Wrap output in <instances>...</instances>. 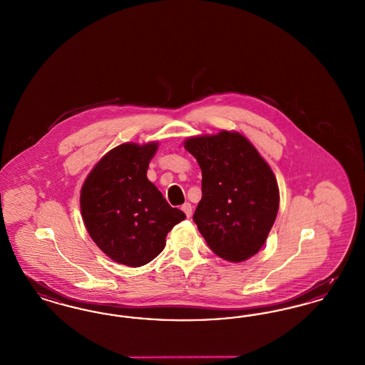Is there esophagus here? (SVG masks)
Wrapping results in <instances>:
<instances>
[{
	"instance_id": "1",
	"label": "esophagus",
	"mask_w": 365,
	"mask_h": 365,
	"mask_svg": "<svg viewBox=\"0 0 365 365\" xmlns=\"http://www.w3.org/2000/svg\"><path fill=\"white\" fill-rule=\"evenodd\" d=\"M182 210L185 212V215L187 216V217H191V215H192V206L189 202H185V204L182 205Z\"/></svg>"
}]
</instances>
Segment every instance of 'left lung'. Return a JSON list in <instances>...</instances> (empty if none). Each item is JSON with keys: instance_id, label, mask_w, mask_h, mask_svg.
I'll return each mask as SVG.
<instances>
[{"instance_id": "8db88e82", "label": "left lung", "mask_w": 365, "mask_h": 365, "mask_svg": "<svg viewBox=\"0 0 365 365\" xmlns=\"http://www.w3.org/2000/svg\"><path fill=\"white\" fill-rule=\"evenodd\" d=\"M185 148L201 167L202 198L192 216L220 258L242 262L262 248L279 205L277 180L237 131L190 137Z\"/></svg>"}]
</instances>
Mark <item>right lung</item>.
I'll list each match as a JSON object with an SVG mask.
<instances>
[{"mask_svg":"<svg viewBox=\"0 0 365 365\" xmlns=\"http://www.w3.org/2000/svg\"><path fill=\"white\" fill-rule=\"evenodd\" d=\"M158 143H126L106 153L87 176L80 207L88 234L113 261L138 267L165 247L186 215L170 206L146 178Z\"/></svg>","mask_w":365,"mask_h":365,"instance_id":"right-lung-1","label":"right lung"}]
</instances>
